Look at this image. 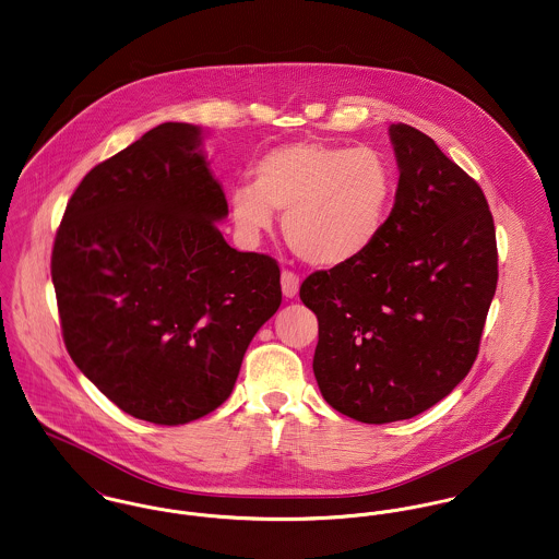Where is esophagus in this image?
<instances>
[{"instance_id": "1", "label": "esophagus", "mask_w": 559, "mask_h": 559, "mask_svg": "<svg viewBox=\"0 0 559 559\" xmlns=\"http://www.w3.org/2000/svg\"><path fill=\"white\" fill-rule=\"evenodd\" d=\"M281 287H283V296L285 298H296L300 292V276L292 270H283L281 274Z\"/></svg>"}]
</instances>
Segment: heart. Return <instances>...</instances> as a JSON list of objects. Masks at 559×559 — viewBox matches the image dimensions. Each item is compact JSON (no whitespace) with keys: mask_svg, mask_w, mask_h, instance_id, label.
I'll return each instance as SVG.
<instances>
[{"mask_svg":"<svg viewBox=\"0 0 559 559\" xmlns=\"http://www.w3.org/2000/svg\"><path fill=\"white\" fill-rule=\"evenodd\" d=\"M391 195L393 174L374 148L300 140L267 151L253 168V185L231 189L229 206L247 234L270 229L272 213L285 215L292 251L332 267L377 242Z\"/></svg>","mask_w":559,"mask_h":559,"instance_id":"b5f03b06","label":"heart"}]
</instances>
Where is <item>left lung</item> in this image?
Returning a JSON list of instances; mask_svg holds the SVG:
<instances>
[{
	"instance_id": "8db88e82",
	"label": "left lung",
	"mask_w": 559,
	"mask_h": 559,
	"mask_svg": "<svg viewBox=\"0 0 559 559\" xmlns=\"http://www.w3.org/2000/svg\"><path fill=\"white\" fill-rule=\"evenodd\" d=\"M400 180L377 242L312 272V370L325 402L361 424L411 419L471 372L498 285L483 189L419 129L389 128Z\"/></svg>"
}]
</instances>
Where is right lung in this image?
<instances>
[{
    "label": "right lung",
    "instance_id": "obj_1",
    "mask_svg": "<svg viewBox=\"0 0 559 559\" xmlns=\"http://www.w3.org/2000/svg\"><path fill=\"white\" fill-rule=\"evenodd\" d=\"M202 131L162 123L72 193L50 255L63 343L131 417L182 426L218 408L278 310L281 267L231 249Z\"/></svg>",
    "mask_w": 559,
    "mask_h": 559
}]
</instances>
